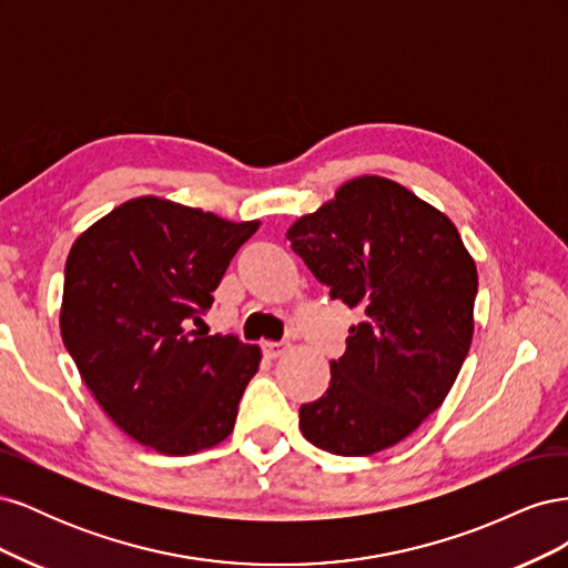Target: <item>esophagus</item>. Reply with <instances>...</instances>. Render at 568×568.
<instances>
[{
	"instance_id": "1",
	"label": "esophagus",
	"mask_w": 568,
	"mask_h": 568,
	"mask_svg": "<svg viewBox=\"0 0 568 568\" xmlns=\"http://www.w3.org/2000/svg\"><path fill=\"white\" fill-rule=\"evenodd\" d=\"M288 348H291L288 341H272V343H265V346H263L267 357H282Z\"/></svg>"
}]
</instances>
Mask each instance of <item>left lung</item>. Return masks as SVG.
<instances>
[{
	"label": "left lung",
	"mask_w": 568,
	"mask_h": 568,
	"mask_svg": "<svg viewBox=\"0 0 568 568\" xmlns=\"http://www.w3.org/2000/svg\"><path fill=\"white\" fill-rule=\"evenodd\" d=\"M286 239L332 298L365 313L329 388L301 405V432L332 455L386 450L440 407L469 353L471 255L434 205L374 175L343 184Z\"/></svg>",
	"instance_id": "left-lung-1"
}]
</instances>
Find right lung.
<instances>
[{
	"instance_id": "1",
	"label": "right lung",
	"mask_w": 568,
	"mask_h": 568,
	"mask_svg": "<svg viewBox=\"0 0 568 568\" xmlns=\"http://www.w3.org/2000/svg\"><path fill=\"white\" fill-rule=\"evenodd\" d=\"M255 230L140 196L68 253L63 346L115 426L151 450L194 455L232 434L261 348L194 324Z\"/></svg>"
}]
</instances>
